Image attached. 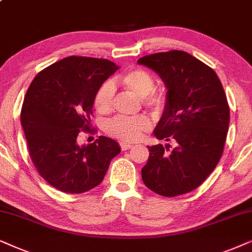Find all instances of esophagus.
<instances>
[{
	"label": "esophagus",
	"mask_w": 252,
	"mask_h": 252,
	"mask_svg": "<svg viewBox=\"0 0 252 252\" xmlns=\"http://www.w3.org/2000/svg\"><path fill=\"white\" fill-rule=\"evenodd\" d=\"M120 145H121V149H122L123 151H126V150H130L131 149V147L133 146L131 143H129V142H121L120 143Z\"/></svg>",
	"instance_id": "1"
}]
</instances>
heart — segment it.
<instances>
[{
    "instance_id": "heart-1",
    "label": "heart",
    "mask_w": 252,
    "mask_h": 252,
    "mask_svg": "<svg viewBox=\"0 0 252 252\" xmlns=\"http://www.w3.org/2000/svg\"><path fill=\"white\" fill-rule=\"evenodd\" d=\"M114 84H119L128 91L135 93L137 96L143 98L145 106L160 108L165 102V96L154 91L156 79L149 71L144 69H132L124 72L113 83H103L95 93L94 107L99 113H109L113 108L115 89ZM151 126L150 120L144 115L132 117L115 116L106 123V131L116 138L123 140H137L142 137V133L149 130Z\"/></svg>"
}]
</instances>
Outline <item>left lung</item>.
I'll return each mask as SVG.
<instances>
[{"instance_id": "1", "label": "left lung", "mask_w": 252, "mask_h": 252, "mask_svg": "<svg viewBox=\"0 0 252 252\" xmlns=\"http://www.w3.org/2000/svg\"><path fill=\"white\" fill-rule=\"evenodd\" d=\"M138 64L156 71L167 89L165 109L153 131L167 143L147 146L143 182L165 197L190 192L222 156L229 126L222 84L213 69L182 50L144 56Z\"/></svg>"}]
</instances>
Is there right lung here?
I'll return each instance as SVG.
<instances>
[{
	"label": "right lung",
	"mask_w": 252,
	"mask_h": 252,
	"mask_svg": "<svg viewBox=\"0 0 252 252\" xmlns=\"http://www.w3.org/2000/svg\"><path fill=\"white\" fill-rule=\"evenodd\" d=\"M119 68L108 60L70 56L40 71L30 85L21 122L36 170L55 189H93L121 152L105 136L87 145L77 143L80 130L89 129L96 91Z\"/></svg>",
	"instance_id": "1"
}]
</instances>
